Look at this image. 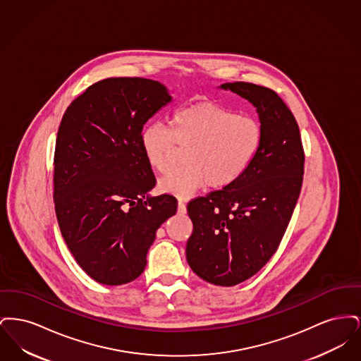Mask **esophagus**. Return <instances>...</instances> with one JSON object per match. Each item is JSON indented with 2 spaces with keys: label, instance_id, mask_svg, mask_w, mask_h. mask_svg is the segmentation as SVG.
I'll return each mask as SVG.
<instances>
[{
  "label": "esophagus",
  "instance_id": "obj_1",
  "mask_svg": "<svg viewBox=\"0 0 361 361\" xmlns=\"http://www.w3.org/2000/svg\"><path fill=\"white\" fill-rule=\"evenodd\" d=\"M178 212L180 214H185L187 212V208H185V202L183 199L178 200Z\"/></svg>",
  "mask_w": 361,
  "mask_h": 361
}]
</instances>
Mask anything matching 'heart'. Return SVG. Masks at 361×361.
<instances>
[{
  "label": "heart",
  "mask_w": 361,
  "mask_h": 361,
  "mask_svg": "<svg viewBox=\"0 0 361 361\" xmlns=\"http://www.w3.org/2000/svg\"><path fill=\"white\" fill-rule=\"evenodd\" d=\"M261 139V124L255 116L202 102L176 111L171 128L159 123L145 126L139 143L147 165L159 173L171 166L176 146L187 149V166L168 173L158 187L188 197L206 184L222 189L240 180L256 158Z\"/></svg>",
  "instance_id": "heart-1"
}]
</instances>
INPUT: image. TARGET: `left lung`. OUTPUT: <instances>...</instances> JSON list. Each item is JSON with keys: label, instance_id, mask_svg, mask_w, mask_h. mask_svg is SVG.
Instances as JSON below:
<instances>
[{"label": "left lung", "instance_id": "1", "mask_svg": "<svg viewBox=\"0 0 361 361\" xmlns=\"http://www.w3.org/2000/svg\"><path fill=\"white\" fill-rule=\"evenodd\" d=\"M257 108L262 139L257 155L233 185L190 200V269L211 284L231 287L256 275L275 255L296 206L305 173L298 123L275 90L227 82Z\"/></svg>", "mask_w": 361, "mask_h": 361}]
</instances>
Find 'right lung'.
<instances>
[{
  "mask_svg": "<svg viewBox=\"0 0 361 361\" xmlns=\"http://www.w3.org/2000/svg\"><path fill=\"white\" fill-rule=\"evenodd\" d=\"M166 87L139 77L89 86L62 118L54 154V203L73 257L100 284L135 280L159 226L177 212L172 195L149 196L155 177L139 135L171 103Z\"/></svg>",
  "mask_w": 361,
  "mask_h": 361,
  "instance_id": "add662e5",
  "label": "right lung"
}]
</instances>
